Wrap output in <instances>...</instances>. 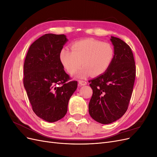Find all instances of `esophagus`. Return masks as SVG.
Returning a JSON list of instances; mask_svg holds the SVG:
<instances>
[{
  "mask_svg": "<svg viewBox=\"0 0 157 157\" xmlns=\"http://www.w3.org/2000/svg\"><path fill=\"white\" fill-rule=\"evenodd\" d=\"M78 83L80 86H85V85L87 84V82L86 81H84V80H79Z\"/></svg>",
  "mask_w": 157,
  "mask_h": 157,
  "instance_id": "34e87169",
  "label": "esophagus"
}]
</instances>
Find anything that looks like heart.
Instances as JSON below:
<instances>
[{"label": "heart", "mask_w": 157, "mask_h": 157, "mask_svg": "<svg viewBox=\"0 0 157 157\" xmlns=\"http://www.w3.org/2000/svg\"><path fill=\"white\" fill-rule=\"evenodd\" d=\"M59 57L63 67L69 74L74 73L82 65L75 76L84 78L90 75L98 77L105 73L113 61L114 50L107 42L87 39L73 42L71 51L63 47Z\"/></svg>", "instance_id": "heart-1"}]
</instances>
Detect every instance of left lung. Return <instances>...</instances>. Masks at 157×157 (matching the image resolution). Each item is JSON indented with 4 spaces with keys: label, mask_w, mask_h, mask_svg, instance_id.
Returning <instances> with one entry per match:
<instances>
[{
    "label": "left lung",
    "mask_w": 157,
    "mask_h": 157,
    "mask_svg": "<svg viewBox=\"0 0 157 157\" xmlns=\"http://www.w3.org/2000/svg\"><path fill=\"white\" fill-rule=\"evenodd\" d=\"M114 58L105 73L90 80L93 90L88 109L94 120L108 124L127 111L133 92L136 65L130 47L121 39L111 36Z\"/></svg>",
    "instance_id": "1"
}]
</instances>
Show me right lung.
I'll use <instances>...</instances> for the list:
<instances>
[{
	"label": "right lung",
	"instance_id": "1",
	"mask_svg": "<svg viewBox=\"0 0 157 157\" xmlns=\"http://www.w3.org/2000/svg\"><path fill=\"white\" fill-rule=\"evenodd\" d=\"M67 41L65 35L40 36L30 46L23 65V84L33 110L49 122L66 115L69 99L77 88V81L68 82L69 76L59 57Z\"/></svg>",
	"mask_w": 157,
	"mask_h": 157
}]
</instances>
